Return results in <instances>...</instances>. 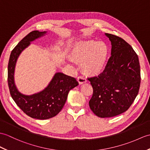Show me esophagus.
<instances>
[{
  "label": "esophagus",
  "instance_id": "esophagus-1",
  "mask_svg": "<svg viewBox=\"0 0 150 150\" xmlns=\"http://www.w3.org/2000/svg\"><path fill=\"white\" fill-rule=\"evenodd\" d=\"M77 81L80 84H82V83H86L87 82V79L85 77H83V76H78Z\"/></svg>",
  "mask_w": 150,
  "mask_h": 150
}]
</instances>
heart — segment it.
<instances>
[{"label": "heart", "mask_w": 150, "mask_h": 150, "mask_svg": "<svg viewBox=\"0 0 150 150\" xmlns=\"http://www.w3.org/2000/svg\"><path fill=\"white\" fill-rule=\"evenodd\" d=\"M109 56V46L104 42L84 40L76 42L72 47L71 57L82 62V70L89 75H98L105 68Z\"/></svg>", "instance_id": "heart-1"}]
</instances>
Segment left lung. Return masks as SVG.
<instances>
[{
	"mask_svg": "<svg viewBox=\"0 0 150 150\" xmlns=\"http://www.w3.org/2000/svg\"><path fill=\"white\" fill-rule=\"evenodd\" d=\"M110 41L111 56L103 71L89 78L93 93L90 109L100 117H110L127 111L138 95L141 83L137 55L123 39L105 33Z\"/></svg>",
	"mask_w": 150,
	"mask_h": 150,
	"instance_id": "obj_1",
	"label": "left lung"
}]
</instances>
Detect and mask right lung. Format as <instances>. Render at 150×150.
<instances>
[{
  "instance_id": "add662e5",
  "label": "right lung",
  "mask_w": 150,
  "mask_h": 150,
  "mask_svg": "<svg viewBox=\"0 0 150 150\" xmlns=\"http://www.w3.org/2000/svg\"><path fill=\"white\" fill-rule=\"evenodd\" d=\"M46 33L47 31L34 30L28 34L12 50L8 63V82L12 98L24 113L38 120H47L56 116L64 107L69 91L79 85L75 78L58 72L55 74L47 87L39 93L25 95L17 89L14 78L17 59L31 41Z\"/></svg>"
}]
</instances>
